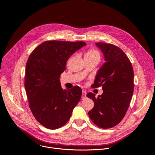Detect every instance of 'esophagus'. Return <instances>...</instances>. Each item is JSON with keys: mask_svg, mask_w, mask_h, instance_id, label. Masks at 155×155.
<instances>
[{"mask_svg": "<svg viewBox=\"0 0 155 155\" xmlns=\"http://www.w3.org/2000/svg\"><path fill=\"white\" fill-rule=\"evenodd\" d=\"M85 98H86V92L85 91H82V94L81 99H84Z\"/></svg>", "mask_w": 155, "mask_h": 155, "instance_id": "34e87169", "label": "esophagus"}]
</instances>
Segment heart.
<instances>
[{
    "mask_svg": "<svg viewBox=\"0 0 155 155\" xmlns=\"http://www.w3.org/2000/svg\"><path fill=\"white\" fill-rule=\"evenodd\" d=\"M85 56L89 57V58H100V53H99V51L97 50L96 49L92 48V49L89 50L87 51V53L85 54Z\"/></svg>",
    "mask_w": 155,
    "mask_h": 155,
    "instance_id": "heart-1",
    "label": "heart"
}]
</instances>
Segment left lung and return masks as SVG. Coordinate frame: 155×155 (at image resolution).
I'll list each match as a JSON object with an SVG mask.
<instances>
[{"label":"left lung","instance_id":"1","mask_svg":"<svg viewBox=\"0 0 155 155\" xmlns=\"http://www.w3.org/2000/svg\"><path fill=\"white\" fill-rule=\"evenodd\" d=\"M96 45L104 53L105 62L92 86H102L104 92L98 97L92 92L87 94L94 102L88 114L97 127L110 128L120 123L126 114L134 93V73L130 59L120 48L102 42Z\"/></svg>","mask_w":155,"mask_h":155}]
</instances>
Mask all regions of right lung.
Here are the masks:
<instances>
[{
	"label": "right lung",
	"instance_id": "obj_1",
	"mask_svg": "<svg viewBox=\"0 0 155 155\" xmlns=\"http://www.w3.org/2000/svg\"><path fill=\"white\" fill-rule=\"evenodd\" d=\"M86 45L84 41H45L28 58L25 88L29 107L36 120L46 128L54 130L65 125L80 101L81 87L63 89L59 78L69 57Z\"/></svg>",
	"mask_w": 155,
	"mask_h": 155
}]
</instances>
